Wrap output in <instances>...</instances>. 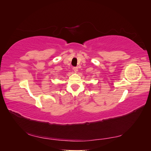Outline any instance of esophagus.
<instances>
[{"label":"esophagus","mask_w":151,"mask_h":151,"mask_svg":"<svg viewBox=\"0 0 151 151\" xmlns=\"http://www.w3.org/2000/svg\"><path fill=\"white\" fill-rule=\"evenodd\" d=\"M73 70H74V72H77V71H78V68H77V67H74V68H73Z\"/></svg>","instance_id":"1"}]
</instances>
